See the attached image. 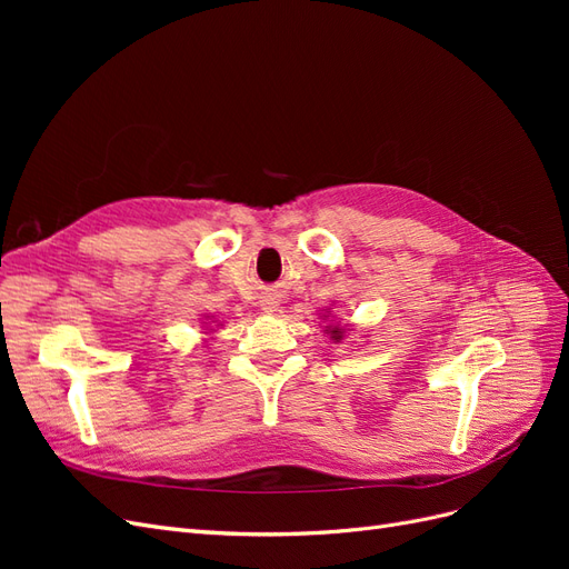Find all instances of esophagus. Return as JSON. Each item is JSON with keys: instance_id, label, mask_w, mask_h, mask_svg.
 <instances>
[{"instance_id": "esophagus-1", "label": "esophagus", "mask_w": 569, "mask_h": 569, "mask_svg": "<svg viewBox=\"0 0 569 569\" xmlns=\"http://www.w3.org/2000/svg\"><path fill=\"white\" fill-rule=\"evenodd\" d=\"M261 308H263L266 313H272V311H278V301H274V299H263Z\"/></svg>"}]
</instances>
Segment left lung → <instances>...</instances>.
Segmentation results:
<instances>
[{
  "instance_id": "obj_1",
  "label": "left lung",
  "mask_w": 569,
  "mask_h": 569,
  "mask_svg": "<svg viewBox=\"0 0 569 569\" xmlns=\"http://www.w3.org/2000/svg\"><path fill=\"white\" fill-rule=\"evenodd\" d=\"M332 335H335V339H339V337H341V332L337 330V327H335V330H332Z\"/></svg>"
}]
</instances>
